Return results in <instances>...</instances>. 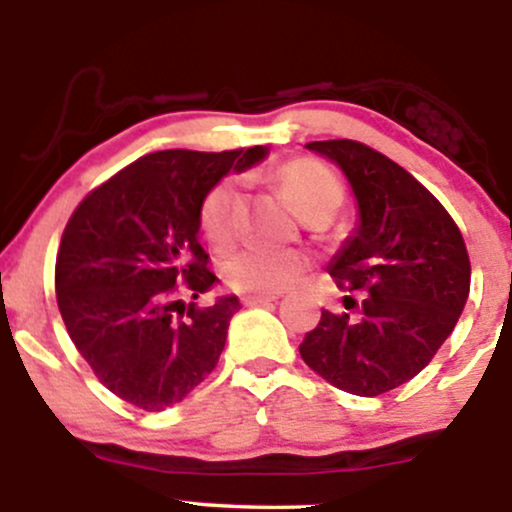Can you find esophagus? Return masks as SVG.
<instances>
[{
	"mask_svg": "<svg viewBox=\"0 0 512 512\" xmlns=\"http://www.w3.org/2000/svg\"><path fill=\"white\" fill-rule=\"evenodd\" d=\"M276 298L274 293H248V296H243L240 301H243V305H264V303H274Z\"/></svg>",
	"mask_w": 512,
	"mask_h": 512,
	"instance_id": "1",
	"label": "esophagus"
}]
</instances>
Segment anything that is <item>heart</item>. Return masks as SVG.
I'll use <instances>...</instances> for the list:
<instances>
[{"label": "heart", "mask_w": 512, "mask_h": 512, "mask_svg": "<svg viewBox=\"0 0 512 512\" xmlns=\"http://www.w3.org/2000/svg\"><path fill=\"white\" fill-rule=\"evenodd\" d=\"M281 192L303 219L332 216L344 202V185L337 173L315 158H293L274 170ZM240 207V180L223 178L199 207V226L211 245L231 243ZM305 255L296 250L250 248L226 257L221 272L236 291L279 293L296 284L305 269Z\"/></svg>", "instance_id": "obj_1"}]
</instances>
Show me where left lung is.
I'll return each instance as SVG.
<instances>
[{
    "instance_id": "1",
    "label": "left lung",
    "mask_w": 512,
    "mask_h": 512,
    "mask_svg": "<svg viewBox=\"0 0 512 512\" xmlns=\"http://www.w3.org/2000/svg\"><path fill=\"white\" fill-rule=\"evenodd\" d=\"M305 146L337 163L356 197L354 233L327 269L363 301L358 317L322 310L298 351L330 385L378 397L419 375L455 330L472 279L467 248L443 204L380 151L351 139Z\"/></svg>"
}]
</instances>
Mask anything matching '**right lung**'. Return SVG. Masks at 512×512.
<instances>
[{
	"label": "right lung",
	"mask_w": 512,
	"mask_h": 512,
	"mask_svg": "<svg viewBox=\"0 0 512 512\" xmlns=\"http://www.w3.org/2000/svg\"><path fill=\"white\" fill-rule=\"evenodd\" d=\"M264 146L168 149L129 163L76 207L55 264L57 305L69 337L98 380L134 407L163 411L216 368L238 296L185 305L216 276L199 245V207L223 175L243 173Z\"/></svg>",
	"instance_id": "right-lung-1"
}]
</instances>
